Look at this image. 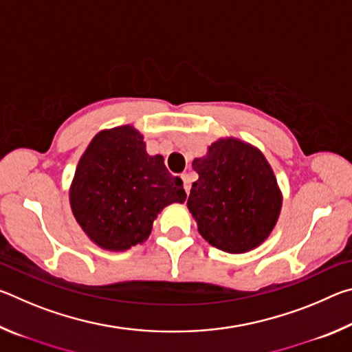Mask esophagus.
<instances>
[{"label":"esophagus","instance_id":"34e87169","mask_svg":"<svg viewBox=\"0 0 352 352\" xmlns=\"http://www.w3.org/2000/svg\"><path fill=\"white\" fill-rule=\"evenodd\" d=\"M182 180H183V183H184V190H186V194H189V190H190V178H189V174H186V172H184V174H182Z\"/></svg>","mask_w":352,"mask_h":352}]
</instances>
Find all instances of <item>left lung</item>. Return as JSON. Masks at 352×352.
<instances>
[{"label": "left lung", "mask_w": 352, "mask_h": 352, "mask_svg": "<svg viewBox=\"0 0 352 352\" xmlns=\"http://www.w3.org/2000/svg\"><path fill=\"white\" fill-rule=\"evenodd\" d=\"M199 180L188 208L211 245L245 253L267 239L275 226L281 194L264 155L239 140H219L206 157L195 158Z\"/></svg>", "instance_id": "obj_1"}]
</instances>
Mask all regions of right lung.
Returning a JSON list of instances; mask_svg holds the SVG:
<instances>
[{
    "instance_id": "add662e5",
    "label": "right lung",
    "mask_w": 352,
    "mask_h": 352,
    "mask_svg": "<svg viewBox=\"0 0 352 352\" xmlns=\"http://www.w3.org/2000/svg\"><path fill=\"white\" fill-rule=\"evenodd\" d=\"M184 200L182 178L169 174L162 155L146 152L142 135L130 126L94 136L69 190L82 230L99 247L116 252L146 241L157 214Z\"/></svg>"
}]
</instances>
